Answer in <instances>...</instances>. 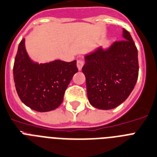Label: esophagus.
Here are the masks:
<instances>
[{
  "label": "esophagus",
  "mask_w": 157,
  "mask_h": 157,
  "mask_svg": "<svg viewBox=\"0 0 157 157\" xmlns=\"http://www.w3.org/2000/svg\"><path fill=\"white\" fill-rule=\"evenodd\" d=\"M83 65H84V61H83L82 59H78V60H77V63H76V66H77V68H78L79 71H81Z\"/></svg>",
  "instance_id": "esophagus-1"
}]
</instances>
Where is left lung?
<instances>
[{
  "mask_svg": "<svg viewBox=\"0 0 157 157\" xmlns=\"http://www.w3.org/2000/svg\"><path fill=\"white\" fill-rule=\"evenodd\" d=\"M106 49L101 47L85 56L82 72L89 101L94 107L111 109L129 97L139 74L138 51L130 33Z\"/></svg>",
  "mask_w": 157,
  "mask_h": 157,
  "instance_id": "left-lung-1",
  "label": "left lung"
}]
</instances>
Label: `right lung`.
Returning a JSON list of instances; mask_svg holds the SVG:
<instances>
[{"label":"right lung","mask_w":157,"mask_h":157,"mask_svg":"<svg viewBox=\"0 0 157 157\" xmlns=\"http://www.w3.org/2000/svg\"><path fill=\"white\" fill-rule=\"evenodd\" d=\"M77 72L76 60L34 62L25 50V39L19 43L13 64V80L19 98L30 109L48 112L59 107L67 85Z\"/></svg>","instance_id":"obj_1"}]
</instances>
